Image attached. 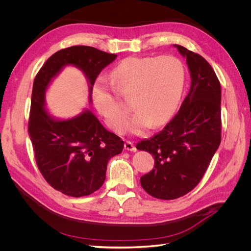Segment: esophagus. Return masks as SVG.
I'll list each match as a JSON object with an SVG mask.
<instances>
[{
    "instance_id": "obj_1",
    "label": "esophagus",
    "mask_w": 251,
    "mask_h": 251,
    "mask_svg": "<svg viewBox=\"0 0 251 251\" xmlns=\"http://www.w3.org/2000/svg\"><path fill=\"white\" fill-rule=\"evenodd\" d=\"M125 149L127 150V151H136V148L133 144V142H131V141H126L125 142Z\"/></svg>"
}]
</instances>
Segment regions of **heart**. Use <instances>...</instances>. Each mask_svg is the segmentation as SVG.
<instances>
[{"instance_id":"obj_1","label":"heart","mask_w":251,"mask_h":251,"mask_svg":"<svg viewBox=\"0 0 251 251\" xmlns=\"http://www.w3.org/2000/svg\"><path fill=\"white\" fill-rule=\"evenodd\" d=\"M113 85L126 98H132L136 109L128 123L133 134H142L153 125L164 124L176 110L185 80L183 64L172 55L132 56L121 60L111 72ZM93 103L114 131L123 130L128 105L98 79L92 89Z\"/></svg>"}]
</instances>
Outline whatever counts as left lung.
<instances>
[{
	"label": "left lung",
	"mask_w": 251,
	"mask_h": 251,
	"mask_svg": "<svg viewBox=\"0 0 251 251\" xmlns=\"http://www.w3.org/2000/svg\"><path fill=\"white\" fill-rule=\"evenodd\" d=\"M186 58L191 89L161 132L136 149L154 156L155 166L143 175L144 191L157 199H177L199 183L221 142V86L206 59L173 45Z\"/></svg>",
	"instance_id": "left-lung-1"
}]
</instances>
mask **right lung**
I'll list each match as a JSON object with an SVG mask.
<instances>
[{
    "label": "right lung",
    "instance_id": "obj_1",
    "mask_svg": "<svg viewBox=\"0 0 251 251\" xmlns=\"http://www.w3.org/2000/svg\"><path fill=\"white\" fill-rule=\"evenodd\" d=\"M117 57L89 46H73L50 56L33 81L28 133L37 166L48 183L71 197L88 196L104 182L108 162L124 150V141L108 131L89 109L70 118L48 111L46 93L58 74L72 66L82 72L92 89L104 67Z\"/></svg>",
    "mask_w": 251,
    "mask_h": 251
}]
</instances>
